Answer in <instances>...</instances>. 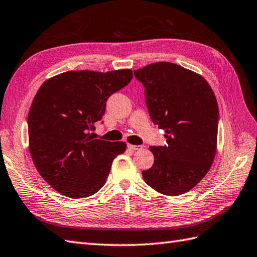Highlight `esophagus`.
<instances>
[{"label": "esophagus", "mask_w": 257, "mask_h": 257, "mask_svg": "<svg viewBox=\"0 0 257 257\" xmlns=\"http://www.w3.org/2000/svg\"><path fill=\"white\" fill-rule=\"evenodd\" d=\"M128 148L130 150H133V151H137V150L143 149V146H135V145H129L128 144Z\"/></svg>", "instance_id": "34e87169"}]
</instances>
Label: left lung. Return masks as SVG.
Segmentation results:
<instances>
[{
    "label": "left lung",
    "mask_w": 257,
    "mask_h": 257,
    "mask_svg": "<svg viewBox=\"0 0 257 257\" xmlns=\"http://www.w3.org/2000/svg\"><path fill=\"white\" fill-rule=\"evenodd\" d=\"M145 86L149 114L165 130L166 145L150 147L154 166L146 183L165 195H180L204 178L214 160L219 107L201 75L177 64L158 62L135 70Z\"/></svg>",
    "instance_id": "obj_1"
}]
</instances>
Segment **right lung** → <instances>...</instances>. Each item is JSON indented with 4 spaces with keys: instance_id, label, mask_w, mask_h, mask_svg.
<instances>
[{
    "instance_id": "add662e5",
    "label": "right lung",
    "mask_w": 257,
    "mask_h": 257,
    "mask_svg": "<svg viewBox=\"0 0 257 257\" xmlns=\"http://www.w3.org/2000/svg\"><path fill=\"white\" fill-rule=\"evenodd\" d=\"M133 79L132 69L72 70L45 80L27 117L29 149L43 179L57 192L83 199L99 191L127 145L94 139L110 95Z\"/></svg>"
}]
</instances>
